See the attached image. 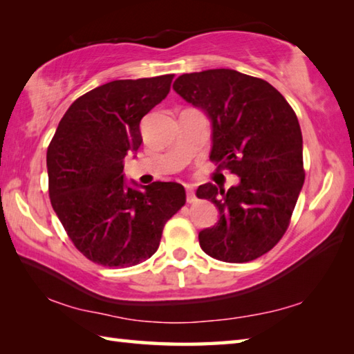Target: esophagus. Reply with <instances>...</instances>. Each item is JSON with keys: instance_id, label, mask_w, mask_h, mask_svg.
<instances>
[{"instance_id": "34e87169", "label": "esophagus", "mask_w": 354, "mask_h": 354, "mask_svg": "<svg viewBox=\"0 0 354 354\" xmlns=\"http://www.w3.org/2000/svg\"><path fill=\"white\" fill-rule=\"evenodd\" d=\"M185 190H187V202H190V204H192V202L196 201V196H194L193 187H192V185H187Z\"/></svg>"}]
</instances>
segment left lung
Returning a JSON list of instances; mask_svg holds the SVG:
<instances>
[{
	"instance_id": "left-lung-1",
	"label": "left lung",
	"mask_w": 354,
	"mask_h": 354,
	"mask_svg": "<svg viewBox=\"0 0 354 354\" xmlns=\"http://www.w3.org/2000/svg\"><path fill=\"white\" fill-rule=\"evenodd\" d=\"M173 89L212 122L209 160L239 176L228 190H196L219 209L214 227L199 232L202 251L227 263L259 259L288 230L304 184L295 112L266 80L230 68L183 74Z\"/></svg>"
}]
</instances>
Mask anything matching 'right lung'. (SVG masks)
Here are the masks:
<instances>
[{
    "instance_id": "obj_1",
    "label": "right lung",
    "mask_w": 354,
    "mask_h": 354,
    "mask_svg": "<svg viewBox=\"0 0 354 354\" xmlns=\"http://www.w3.org/2000/svg\"><path fill=\"white\" fill-rule=\"evenodd\" d=\"M173 74L114 80L65 112L47 150L53 209L74 246L108 268L135 266L160 246L165 222L185 204L178 183H127L123 160L140 149V122L170 91Z\"/></svg>"
}]
</instances>
